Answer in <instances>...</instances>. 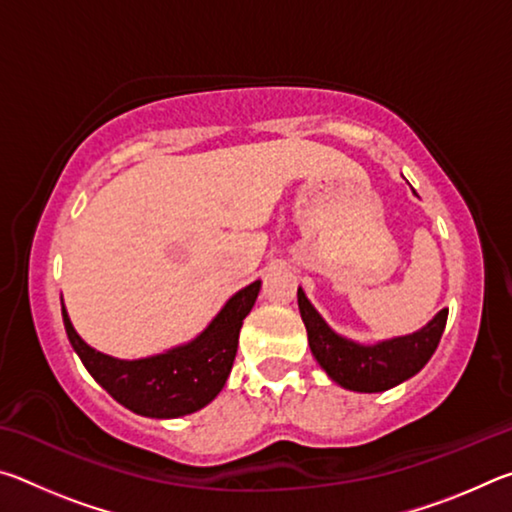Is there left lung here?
<instances>
[{
	"label": "left lung",
	"mask_w": 512,
	"mask_h": 512,
	"mask_svg": "<svg viewBox=\"0 0 512 512\" xmlns=\"http://www.w3.org/2000/svg\"><path fill=\"white\" fill-rule=\"evenodd\" d=\"M298 307L302 323L307 327L311 354L320 363V368L336 384L357 393L388 391V388L418 375L427 366L431 354L436 352L449 314L447 309L438 311L433 320L413 334L395 336V339L379 341L375 345H361L336 334L307 300L302 289H298Z\"/></svg>",
	"instance_id": "obj_1"
}]
</instances>
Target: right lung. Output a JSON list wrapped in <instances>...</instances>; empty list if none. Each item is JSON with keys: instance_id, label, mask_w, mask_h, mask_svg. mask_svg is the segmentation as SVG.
Segmentation results:
<instances>
[{"instance_id": "add662e5", "label": "right lung", "mask_w": 512, "mask_h": 512, "mask_svg": "<svg viewBox=\"0 0 512 512\" xmlns=\"http://www.w3.org/2000/svg\"><path fill=\"white\" fill-rule=\"evenodd\" d=\"M262 282L237 291L201 334L146 359H115L90 348L72 325L63 305L67 339L83 366L128 411L144 418H180L210 404L221 393L237 357L239 329L253 309Z\"/></svg>"}]
</instances>
